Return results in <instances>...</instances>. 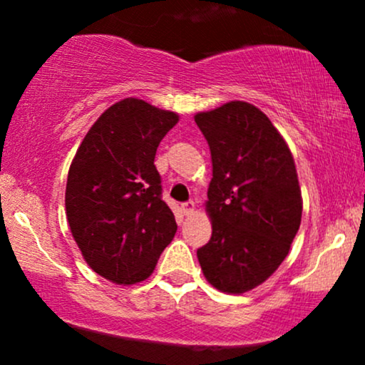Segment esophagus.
<instances>
[{
  "mask_svg": "<svg viewBox=\"0 0 365 365\" xmlns=\"http://www.w3.org/2000/svg\"><path fill=\"white\" fill-rule=\"evenodd\" d=\"M182 209H183V212H185V215H192V212L195 211V202H194V200H188V202H183L182 204Z\"/></svg>",
  "mask_w": 365,
  "mask_h": 365,
  "instance_id": "esophagus-1",
  "label": "esophagus"
}]
</instances>
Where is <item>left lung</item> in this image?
Wrapping results in <instances>:
<instances>
[{
    "label": "left lung",
    "instance_id": "8db88e82",
    "mask_svg": "<svg viewBox=\"0 0 365 365\" xmlns=\"http://www.w3.org/2000/svg\"><path fill=\"white\" fill-rule=\"evenodd\" d=\"M212 161L206 211L212 235L197 250L220 292L245 293L288 255L302 220V195L287 142L259 108L232 101L197 113Z\"/></svg>",
    "mask_w": 365,
    "mask_h": 365
}]
</instances>
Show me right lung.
<instances>
[{
    "instance_id": "obj_1",
    "label": "right lung",
    "mask_w": 365,
    "mask_h": 365,
    "mask_svg": "<svg viewBox=\"0 0 365 365\" xmlns=\"http://www.w3.org/2000/svg\"><path fill=\"white\" fill-rule=\"evenodd\" d=\"M177 121V113L123 99L92 125L70 165V230L91 269L113 283L148 279L177 233L154 166L159 142Z\"/></svg>"
}]
</instances>
